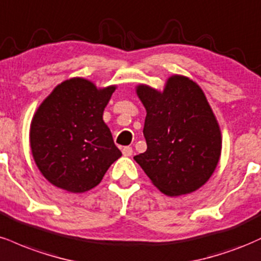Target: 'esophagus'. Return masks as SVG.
<instances>
[{
    "instance_id": "34e87169",
    "label": "esophagus",
    "mask_w": 261,
    "mask_h": 261,
    "mask_svg": "<svg viewBox=\"0 0 261 261\" xmlns=\"http://www.w3.org/2000/svg\"><path fill=\"white\" fill-rule=\"evenodd\" d=\"M122 154L124 156H130L133 154V149H132L130 146H124V148L122 149Z\"/></svg>"
}]
</instances>
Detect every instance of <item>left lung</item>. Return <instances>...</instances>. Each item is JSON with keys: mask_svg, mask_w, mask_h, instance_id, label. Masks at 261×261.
Wrapping results in <instances>:
<instances>
[{"mask_svg": "<svg viewBox=\"0 0 261 261\" xmlns=\"http://www.w3.org/2000/svg\"><path fill=\"white\" fill-rule=\"evenodd\" d=\"M136 93L146 110L148 149L134 160L168 197L198 191L213 176L222 149L221 129L204 91L188 76L173 74L164 90L138 84Z\"/></svg>", "mask_w": 261, "mask_h": 261, "instance_id": "obj_1", "label": "left lung"}]
</instances>
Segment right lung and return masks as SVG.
Returning <instances> with one entry per match:
<instances>
[{
  "label": "right lung",
  "instance_id": "obj_1",
  "mask_svg": "<svg viewBox=\"0 0 261 261\" xmlns=\"http://www.w3.org/2000/svg\"><path fill=\"white\" fill-rule=\"evenodd\" d=\"M116 85L97 88L82 76L58 84L40 103L30 123V149L52 186L84 193L102 180L122 152L103 122Z\"/></svg>",
  "mask_w": 261,
  "mask_h": 261
}]
</instances>
